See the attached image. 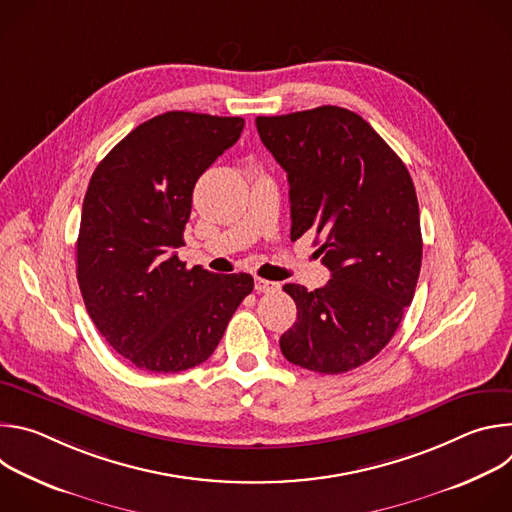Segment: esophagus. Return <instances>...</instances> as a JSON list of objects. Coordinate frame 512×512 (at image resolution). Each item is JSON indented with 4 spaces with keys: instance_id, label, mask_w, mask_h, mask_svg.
Here are the masks:
<instances>
[{
    "instance_id": "34e87169",
    "label": "esophagus",
    "mask_w": 512,
    "mask_h": 512,
    "mask_svg": "<svg viewBox=\"0 0 512 512\" xmlns=\"http://www.w3.org/2000/svg\"><path fill=\"white\" fill-rule=\"evenodd\" d=\"M255 289L259 291V294H271V291H277L279 285L273 283V281H267V279H261V277H255Z\"/></svg>"
}]
</instances>
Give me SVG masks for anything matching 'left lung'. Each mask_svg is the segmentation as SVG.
Segmentation results:
<instances>
[{
    "mask_svg": "<svg viewBox=\"0 0 512 512\" xmlns=\"http://www.w3.org/2000/svg\"><path fill=\"white\" fill-rule=\"evenodd\" d=\"M287 172L291 239L322 235L332 279L314 291L285 283L298 320L279 338L302 369L340 375L375 358L397 332L421 269L419 204L401 158L360 115L324 105L257 117Z\"/></svg>",
    "mask_w": 512,
    "mask_h": 512,
    "instance_id": "8db88e82",
    "label": "left lung"
}]
</instances>
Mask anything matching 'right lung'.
<instances>
[{"label": "right lung", "mask_w": 512, "mask_h": 512, "mask_svg": "<svg viewBox=\"0 0 512 512\" xmlns=\"http://www.w3.org/2000/svg\"><path fill=\"white\" fill-rule=\"evenodd\" d=\"M243 127V117L168 111L127 133L91 176L79 287L97 330L141 371L180 373L204 362L253 291L247 273L186 269L176 255L194 184Z\"/></svg>", "instance_id": "obj_1"}]
</instances>
